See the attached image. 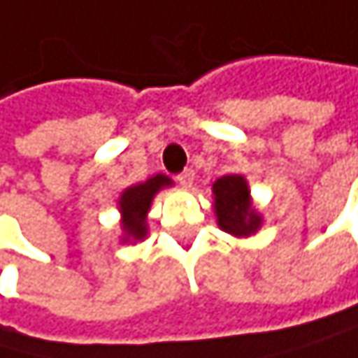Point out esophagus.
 <instances>
[{"mask_svg":"<svg viewBox=\"0 0 358 358\" xmlns=\"http://www.w3.org/2000/svg\"><path fill=\"white\" fill-rule=\"evenodd\" d=\"M177 181H179L181 185L189 187V185L194 183V171H192V169H185V171H181V173L177 175Z\"/></svg>","mask_w":358,"mask_h":358,"instance_id":"34e87169","label":"esophagus"}]
</instances>
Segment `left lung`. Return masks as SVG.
<instances>
[{"label": "left lung", "mask_w": 358, "mask_h": 358, "mask_svg": "<svg viewBox=\"0 0 358 358\" xmlns=\"http://www.w3.org/2000/svg\"><path fill=\"white\" fill-rule=\"evenodd\" d=\"M215 213L222 230L235 237H248L258 230L260 217L250 205L248 183L241 175H226L213 183Z\"/></svg>", "instance_id": "left-lung-1"}]
</instances>
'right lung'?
<instances>
[{"label":"right lung","instance_id":"1","mask_svg":"<svg viewBox=\"0 0 358 358\" xmlns=\"http://www.w3.org/2000/svg\"><path fill=\"white\" fill-rule=\"evenodd\" d=\"M173 181L164 175H155L147 179L145 183L132 185L121 194L119 199V209L123 213V230L132 239H143L147 235L145 226V215L149 211V205L153 201V196L159 187L171 185Z\"/></svg>","mask_w":358,"mask_h":358}]
</instances>
